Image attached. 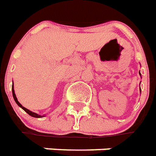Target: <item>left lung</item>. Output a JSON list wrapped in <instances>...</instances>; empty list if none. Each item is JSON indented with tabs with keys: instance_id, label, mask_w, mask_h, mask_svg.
<instances>
[{
	"instance_id": "left-lung-1",
	"label": "left lung",
	"mask_w": 156,
	"mask_h": 156,
	"mask_svg": "<svg viewBox=\"0 0 156 156\" xmlns=\"http://www.w3.org/2000/svg\"><path fill=\"white\" fill-rule=\"evenodd\" d=\"M139 74H140V76H141V75H140V72H139ZM140 77H141V76H140ZM140 92H141V90H140Z\"/></svg>"
}]
</instances>
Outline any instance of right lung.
I'll use <instances>...</instances> for the list:
<instances>
[{
  "instance_id": "obj_1",
  "label": "right lung",
  "mask_w": 156,
  "mask_h": 156,
  "mask_svg": "<svg viewBox=\"0 0 156 156\" xmlns=\"http://www.w3.org/2000/svg\"><path fill=\"white\" fill-rule=\"evenodd\" d=\"M12 94H13V98H14V99H15V101H16V104L18 105V106H20L21 108H23V109H24V111L29 114V115H30L31 117H34V118H43V117H44V115H39V114H38V113H34V112H32V111L27 109L26 108H24L22 106V105H21L20 103L18 101V99H17V98H16V93H15V90H14V85H12Z\"/></svg>"
}]
</instances>
